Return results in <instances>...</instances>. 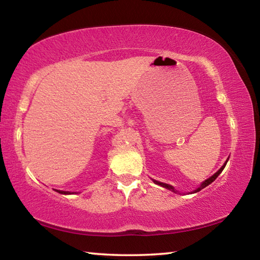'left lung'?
Here are the masks:
<instances>
[{
    "label": "left lung",
    "instance_id": "left-lung-1",
    "mask_svg": "<svg viewBox=\"0 0 260 260\" xmlns=\"http://www.w3.org/2000/svg\"><path fill=\"white\" fill-rule=\"evenodd\" d=\"M226 164H227V161L225 162V164H223V166H221V169H220V170L218 171V172H217V173H214V174L212 175V177H211V178H209L208 180H205V181H204L203 183H202V184H201V186H200V188H197V189H196V190H195V191H193V192H197V191H200V190H201V189H203V188H205L206 186H209V184H210V183H212V182L214 181V180L218 178V175H219L220 173H221V172H222V170H223V169H225V166H226ZM155 182H156L157 184H159V186H161V187H165L166 189H170V190H172V191H174V192H175V190H174V188H173L172 186H170V184H166V183H161V182H158V181H155Z\"/></svg>",
    "mask_w": 260,
    "mask_h": 260
}]
</instances>
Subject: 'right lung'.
<instances>
[{
  "mask_svg": "<svg viewBox=\"0 0 260 260\" xmlns=\"http://www.w3.org/2000/svg\"><path fill=\"white\" fill-rule=\"evenodd\" d=\"M56 191H58L59 193H71V192H69V191H61V190H56Z\"/></svg>",
  "mask_w": 260,
  "mask_h": 260,
  "instance_id": "add662e5",
  "label": "right lung"
}]
</instances>
